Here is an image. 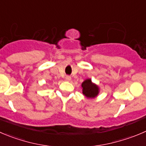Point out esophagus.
Returning a JSON list of instances; mask_svg holds the SVG:
<instances>
[{
	"instance_id": "esophagus-1",
	"label": "esophagus",
	"mask_w": 146,
	"mask_h": 146,
	"mask_svg": "<svg viewBox=\"0 0 146 146\" xmlns=\"http://www.w3.org/2000/svg\"><path fill=\"white\" fill-rule=\"evenodd\" d=\"M71 79H72V78H71L70 76H66V77H65V80H66V81H68V82L70 81Z\"/></svg>"
}]
</instances>
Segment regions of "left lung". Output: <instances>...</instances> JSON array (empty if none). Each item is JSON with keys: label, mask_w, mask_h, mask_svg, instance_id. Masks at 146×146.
I'll return each instance as SVG.
<instances>
[{"label": "left lung", "mask_w": 146, "mask_h": 146, "mask_svg": "<svg viewBox=\"0 0 146 146\" xmlns=\"http://www.w3.org/2000/svg\"><path fill=\"white\" fill-rule=\"evenodd\" d=\"M82 93L88 98H95L99 92V88L98 86L93 84L90 79L83 82L82 84Z\"/></svg>", "instance_id": "obj_1"}]
</instances>
